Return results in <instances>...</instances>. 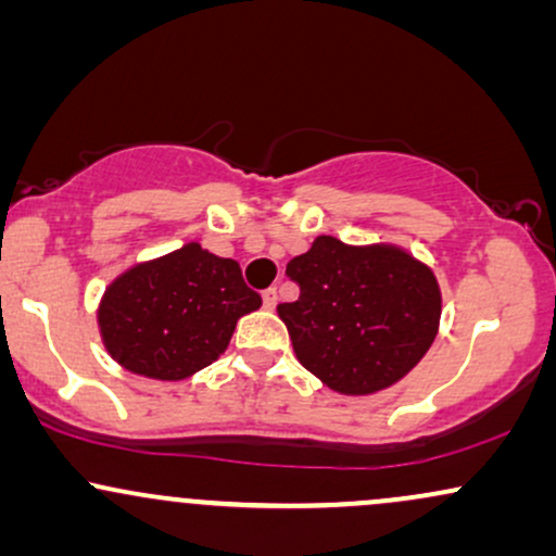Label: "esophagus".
Segmentation results:
<instances>
[{
	"instance_id": "obj_1",
	"label": "esophagus",
	"mask_w": 556,
	"mask_h": 556,
	"mask_svg": "<svg viewBox=\"0 0 556 556\" xmlns=\"http://www.w3.org/2000/svg\"><path fill=\"white\" fill-rule=\"evenodd\" d=\"M261 298H264V305L266 308H274V305H277V290H274V287H269V290H264L261 292Z\"/></svg>"
}]
</instances>
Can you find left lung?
<instances>
[{
    "mask_svg": "<svg viewBox=\"0 0 556 556\" xmlns=\"http://www.w3.org/2000/svg\"><path fill=\"white\" fill-rule=\"evenodd\" d=\"M287 277L300 298L277 314L295 358L334 392L366 397L397 384L437 340V274L397 242L350 245L318 235L287 264Z\"/></svg>",
    "mask_w": 556,
    "mask_h": 556,
    "instance_id": "1",
    "label": "left lung"
}]
</instances>
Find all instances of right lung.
<instances>
[{"label": "right lung", "mask_w": 556, "mask_h": 556, "mask_svg": "<svg viewBox=\"0 0 556 556\" xmlns=\"http://www.w3.org/2000/svg\"><path fill=\"white\" fill-rule=\"evenodd\" d=\"M261 308L240 264L185 242L138 261L106 285L96 324L106 353L125 371L182 381L227 350L238 321Z\"/></svg>", "instance_id": "add662e5"}]
</instances>
